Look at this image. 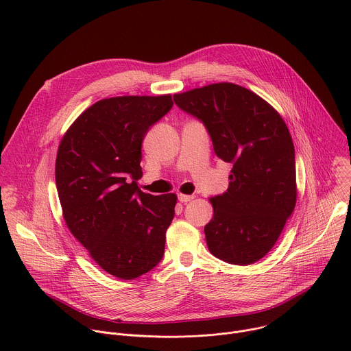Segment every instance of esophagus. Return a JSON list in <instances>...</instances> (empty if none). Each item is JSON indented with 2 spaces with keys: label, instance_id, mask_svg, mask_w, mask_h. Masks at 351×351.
Masks as SVG:
<instances>
[{
  "label": "esophagus",
  "instance_id": "34e87169",
  "mask_svg": "<svg viewBox=\"0 0 351 351\" xmlns=\"http://www.w3.org/2000/svg\"><path fill=\"white\" fill-rule=\"evenodd\" d=\"M193 198H194V195H189V194H179L178 195V199L180 203H189V202H191Z\"/></svg>",
  "mask_w": 351,
  "mask_h": 351
}]
</instances>
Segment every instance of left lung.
<instances>
[{
    "instance_id": "left-lung-1",
    "label": "left lung",
    "mask_w": 351,
    "mask_h": 351,
    "mask_svg": "<svg viewBox=\"0 0 351 351\" xmlns=\"http://www.w3.org/2000/svg\"><path fill=\"white\" fill-rule=\"evenodd\" d=\"M175 104L202 121L214 152L233 164L229 187L210 198L206 225L213 256L250 265L269 253L295 198L294 145L282 117L260 95L233 83H214L173 95Z\"/></svg>"
}]
</instances>
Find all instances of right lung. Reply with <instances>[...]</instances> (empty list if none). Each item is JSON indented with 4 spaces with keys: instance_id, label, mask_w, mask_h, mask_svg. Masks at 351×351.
I'll return each instance as SVG.
<instances>
[{
    "instance_id": "right-lung-1",
    "label": "right lung",
    "mask_w": 351,
    "mask_h": 351,
    "mask_svg": "<svg viewBox=\"0 0 351 351\" xmlns=\"http://www.w3.org/2000/svg\"><path fill=\"white\" fill-rule=\"evenodd\" d=\"M172 95L99 99L62 137L56 183L64 219L91 258L110 275L130 280L162 260L176 194L137 187L141 143L172 108Z\"/></svg>"
}]
</instances>
